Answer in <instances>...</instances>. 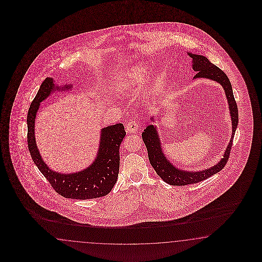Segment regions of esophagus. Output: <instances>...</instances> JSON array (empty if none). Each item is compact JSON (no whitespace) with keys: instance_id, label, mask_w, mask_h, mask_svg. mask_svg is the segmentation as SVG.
I'll return each mask as SVG.
<instances>
[{"instance_id":"esophagus-1","label":"esophagus","mask_w":262,"mask_h":262,"mask_svg":"<svg viewBox=\"0 0 262 262\" xmlns=\"http://www.w3.org/2000/svg\"><path fill=\"white\" fill-rule=\"evenodd\" d=\"M138 130V124L135 120L128 122L126 126V132L127 134H135Z\"/></svg>"}]
</instances>
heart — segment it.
<instances>
[{
  "label": "heart",
  "instance_id": "b5f03b06",
  "mask_svg": "<svg viewBox=\"0 0 262 262\" xmlns=\"http://www.w3.org/2000/svg\"><path fill=\"white\" fill-rule=\"evenodd\" d=\"M148 74V66L147 65H136L130 71L123 77L118 83V88L127 90H135L138 88L144 79H146Z\"/></svg>",
  "mask_w": 262,
  "mask_h": 262
}]
</instances>
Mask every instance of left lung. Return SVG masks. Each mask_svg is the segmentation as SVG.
I'll return each instance as SVG.
<instances>
[{
	"instance_id": "left-lung-1",
	"label": "left lung",
	"mask_w": 262,
	"mask_h": 262,
	"mask_svg": "<svg viewBox=\"0 0 262 262\" xmlns=\"http://www.w3.org/2000/svg\"><path fill=\"white\" fill-rule=\"evenodd\" d=\"M187 55L192 58V68L196 72V76L193 79L205 78L214 80L221 84L229 103L232 133L230 142L223 155L222 159H220V161L216 163L214 166H211L202 171H187L178 168L167 159L165 154L163 152V148L161 146L157 126L149 125L146 127V129H144L142 133V139L146 145L151 166L154 167L157 174H159L165 183L179 186L205 181L207 178L222 170L230 158L232 140L238 125L237 104L234 100L232 88L228 76L220 68L211 63L206 56L192 54L189 52H187ZM154 117L155 116H151V122H155Z\"/></svg>"
}]
</instances>
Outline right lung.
I'll list each match as a JSON object with an SVG mask.
<instances>
[{"label": "right lung", "instance_id": "1", "mask_svg": "<svg viewBox=\"0 0 262 262\" xmlns=\"http://www.w3.org/2000/svg\"><path fill=\"white\" fill-rule=\"evenodd\" d=\"M72 88L71 83H66L63 86L56 85L55 79L52 78H47L42 82L27 116L29 150L34 164L59 195L78 200L103 197L111 192L118 179L120 145L126 135L123 124L119 123L101 129L100 144L95 159L89 166L75 173L65 174L52 170L42 159L36 145L34 124L40 103L52 95L53 92L69 91Z\"/></svg>", "mask_w": 262, "mask_h": 262}]
</instances>
